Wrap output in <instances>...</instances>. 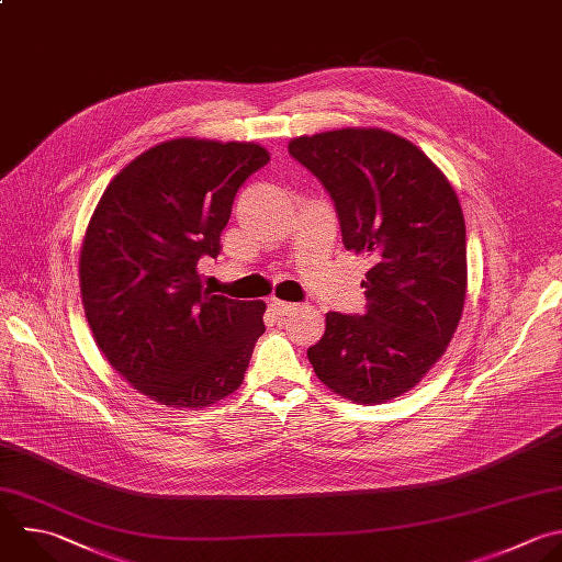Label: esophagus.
Segmentation results:
<instances>
[{"label": "esophagus", "instance_id": "34e87169", "mask_svg": "<svg viewBox=\"0 0 562 562\" xmlns=\"http://www.w3.org/2000/svg\"><path fill=\"white\" fill-rule=\"evenodd\" d=\"M269 308H271L276 315H289V313L295 308V304L284 302V300H278V297H271V300H269Z\"/></svg>", "mask_w": 562, "mask_h": 562}]
</instances>
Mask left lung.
<instances>
[{
    "label": "left lung",
    "mask_w": 562,
    "mask_h": 562,
    "mask_svg": "<svg viewBox=\"0 0 562 562\" xmlns=\"http://www.w3.org/2000/svg\"><path fill=\"white\" fill-rule=\"evenodd\" d=\"M289 154L330 194L348 251L372 269L366 313H326L315 375L357 404L415 389L446 352L465 302V221L454 187L411 140L380 127L297 136Z\"/></svg>",
    "instance_id": "obj_1"
}]
</instances>
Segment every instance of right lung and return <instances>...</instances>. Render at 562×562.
Wrapping results in <instances>:
<instances>
[{
  "label": "right lung",
  "mask_w": 562,
  "mask_h": 562,
  "mask_svg": "<svg viewBox=\"0 0 562 562\" xmlns=\"http://www.w3.org/2000/svg\"><path fill=\"white\" fill-rule=\"evenodd\" d=\"M267 162L256 143H158L112 178L88 223L79 282L92 335L162 406L205 408L245 380L267 304L212 295L199 265L221 254L238 190Z\"/></svg>",
  "instance_id": "obj_1"
}]
</instances>
